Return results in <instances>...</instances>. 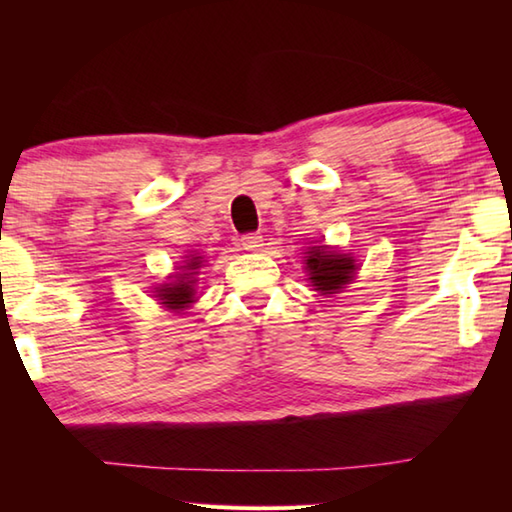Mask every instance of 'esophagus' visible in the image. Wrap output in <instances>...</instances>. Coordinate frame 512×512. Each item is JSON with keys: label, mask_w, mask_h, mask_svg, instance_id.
Here are the masks:
<instances>
[{"label": "esophagus", "mask_w": 512, "mask_h": 512, "mask_svg": "<svg viewBox=\"0 0 512 512\" xmlns=\"http://www.w3.org/2000/svg\"><path fill=\"white\" fill-rule=\"evenodd\" d=\"M262 235H255V232H248V235L241 237V248L248 250V253H257L259 248H262Z\"/></svg>", "instance_id": "1"}]
</instances>
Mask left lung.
Masks as SVG:
<instances>
[{
  "instance_id": "8db88e82",
  "label": "left lung",
  "mask_w": 512,
  "mask_h": 512,
  "mask_svg": "<svg viewBox=\"0 0 512 512\" xmlns=\"http://www.w3.org/2000/svg\"><path fill=\"white\" fill-rule=\"evenodd\" d=\"M309 280L314 282L316 291L336 293L354 277V259L327 250L325 246H314L307 257Z\"/></svg>"
}]
</instances>
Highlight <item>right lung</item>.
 Segmentation results:
<instances>
[{
	"mask_svg": "<svg viewBox=\"0 0 512 512\" xmlns=\"http://www.w3.org/2000/svg\"><path fill=\"white\" fill-rule=\"evenodd\" d=\"M198 259L201 257H192V262H187V271H194V268L201 266ZM160 300L169 309H185L189 302H194V282L187 280V273H183L176 284H167V287L160 289Z\"/></svg>",
	"mask_w": 512,
	"mask_h": 512,
	"instance_id": "right-lung-1",
	"label": "right lung"
}]
</instances>
